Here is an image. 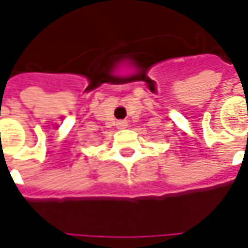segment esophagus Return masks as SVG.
I'll use <instances>...</instances> for the list:
<instances>
[{"label": "esophagus", "mask_w": 248, "mask_h": 248, "mask_svg": "<svg viewBox=\"0 0 248 248\" xmlns=\"http://www.w3.org/2000/svg\"><path fill=\"white\" fill-rule=\"evenodd\" d=\"M117 127H119V128H125V127H127V121L121 120V121H119V123H117Z\"/></svg>", "instance_id": "esophagus-1"}]
</instances>
